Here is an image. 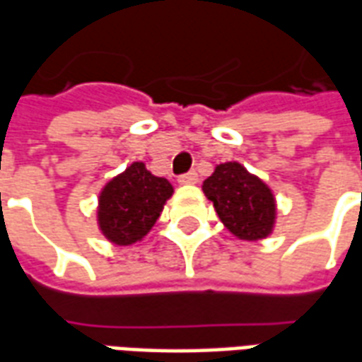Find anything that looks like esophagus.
Masks as SVG:
<instances>
[{
    "label": "esophagus",
    "mask_w": 362,
    "mask_h": 362,
    "mask_svg": "<svg viewBox=\"0 0 362 362\" xmlns=\"http://www.w3.org/2000/svg\"><path fill=\"white\" fill-rule=\"evenodd\" d=\"M178 182H180V184H184V186H188V184H196L197 173L196 170H189V173L182 174L180 178H178Z\"/></svg>",
    "instance_id": "34e87169"
}]
</instances>
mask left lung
<instances>
[{"instance_id":"obj_1","label":"left lung","mask_w":362,"mask_h":362,"mask_svg":"<svg viewBox=\"0 0 362 362\" xmlns=\"http://www.w3.org/2000/svg\"><path fill=\"white\" fill-rule=\"evenodd\" d=\"M202 188L223 225L236 238L262 240L272 235L277 215L273 192L240 163L217 165Z\"/></svg>"}]
</instances>
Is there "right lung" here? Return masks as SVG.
Wrapping results in <instances>:
<instances>
[{
  "label": "right lung",
  "instance_id": "obj_1",
  "mask_svg": "<svg viewBox=\"0 0 362 362\" xmlns=\"http://www.w3.org/2000/svg\"><path fill=\"white\" fill-rule=\"evenodd\" d=\"M173 192V184L151 174L145 163H132L98 196L96 217L100 233L118 246L141 240L157 223Z\"/></svg>",
  "mask_w": 362,
  "mask_h": 362
}]
</instances>
